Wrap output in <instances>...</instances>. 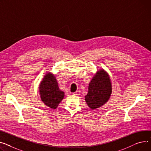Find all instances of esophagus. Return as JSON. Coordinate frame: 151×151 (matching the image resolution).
<instances>
[{
    "label": "esophagus",
    "instance_id": "esophagus-1",
    "mask_svg": "<svg viewBox=\"0 0 151 151\" xmlns=\"http://www.w3.org/2000/svg\"><path fill=\"white\" fill-rule=\"evenodd\" d=\"M80 94H81V91H80L79 90L76 91L75 93H73V94L75 96H78V95H80Z\"/></svg>",
    "mask_w": 151,
    "mask_h": 151
}]
</instances>
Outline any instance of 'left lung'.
Returning a JSON list of instances; mask_svg holds the SVG:
<instances>
[{"mask_svg":"<svg viewBox=\"0 0 151 151\" xmlns=\"http://www.w3.org/2000/svg\"><path fill=\"white\" fill-rule=\"evenodd\" d=\"M112 86L109 76L101 69L94 76L88 86V93L85 96V101L90 109L99 108L110 97Z\"/></svg>","mask_w":151,"mask_h":151,"instance_id":"obj_1","label":"left lung"}]
</instances>
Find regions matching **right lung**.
<instances>
[{
	"instance_id": "obj_1",
	"label": "right lung",
	"mask_w": 151,
	"mask_h": 151,
	"mask_svg": "<svg viewBox=\"0 0 151 151\" xmlns=\"http://www.w3.org/2000/svg\"><path fill=\"white\" fill-rule=\"evenodd\" d=\"M41 101L47 107L55 109L65 97V93L59 89L55 76L51 73L44 76L39 86Z\"/></svg>"
}]
</instances>
